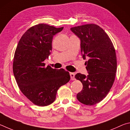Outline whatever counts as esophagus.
I'll use <instances>...</instances> for the list:
<instances>
[{"mask_svg": "<svg viewBox=\"0 0 130 130\" xmlns=\"http://www.w3.org/2000/svg\"><path fill=\"white\" fill-rule=\"evenodd\" d=\"M70 78H71V79L72 80H74L75 79V74L73 73V72H70Z\"/></svg>", "mask_w": 130, "mask_h": 130, "instance_id": "1", "label": "esophagus"}]
</instances>
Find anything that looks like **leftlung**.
<instances>
[{
    "label": "left lung",
    "instance_id": "obj_1",
    "mask_svg": "<svg viewBox=\"0 0 130 130\" xmlns=\"http://www.w3.org/2000/svg\"><path fill=\"white\" fill-rule=\"evenodd\" d=\"M80 40V50L88 75L78 73L75 78L80 80L83 89L76 95L80 103L94 105L102 101L112 87L117 72L115 50L107 34L94 24L71 28Z\"/></svg>",
    "mask_w": 130,
    "mask_h": 130
}]
</instances>
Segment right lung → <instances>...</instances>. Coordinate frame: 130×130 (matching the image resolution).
<instances>
[{
	"mask_svg": "<svg viewBox=\"0 0 130 130\" xmlns=\"http://www.w3.org/2000/svg\"><path fill=\"white\" fill-rule=\"evenodd\" d=\"M46 24L29 28L18 43L13 61V72L22 92L34 104L46 106L53 103L57 91L70 79L63 69H53L43 63L51 54L54 35L62 31Z\"/></svg>",
	"mask_w": 130,
	"mask_h": 130,
	"instance_id": "obj_1",
	"label": "right lung"
}]
</instances>
